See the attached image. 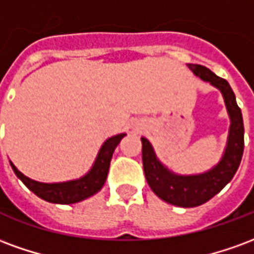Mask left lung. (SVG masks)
I'll list each match as a JSON object with an SVG mask.
<instances>
[{
  "label": "left lung",
  "instance_id": "8db88e82",
  "mask_svg": "<svg viewBox=\"0 0 254 254\" xmlns=\"http://www.w3.org/2000/svg\"><path fill=\"white\" fill-rule=\"evenodd\" d=\"M188 66L196 76L201 77L204 81H209L220 89L229 111L231 125L229 141L222 160L212 170L198 176H177L169 171L156 159L148 140L141 138L144 174L149 188L166 202L184 208L201 205L218 194L233 180L244 154V121L241 109L237 105L235 95L229 83L202 65L189 64Z\"/></svg>",
  "mask_w": 254,
  "mask_h": 254
}]
</instances>
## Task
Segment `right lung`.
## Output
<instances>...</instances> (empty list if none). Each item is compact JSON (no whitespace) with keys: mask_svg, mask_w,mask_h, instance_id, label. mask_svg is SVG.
<instances>
[{"mask_svg":"<svg viewBox=\"0 0 254 254\" xmlns=\"http://www.w3.org/2000/svg\"><path fill=\"white\" fill-rule=\"evenodd\" d=\"M124 136L125 133H121L106 140V143L102 145L98 154V158L95 160V165L92 166L88 174L74 181L61 182V184H42V182L30 180L28 177L21 174L14 167L13 163H10V166L13 169L14 174L38 197L49 202H56V204H73V202H78L87 197L92 196L105 185L113 152Z\"/></svg>","mask_w":254,"mask_h":254,"instance_id":"1","label":"right lung"}]
</instances>
